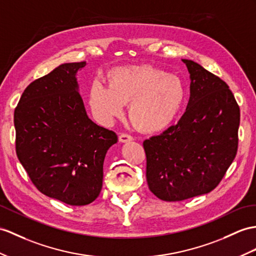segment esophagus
I'll use <instances>...</instances> for the list:
<instances>
[{"label":"esophagus","instance_id":"esophagus-1","mask_svg":"<svg viewBox=\"0 0 256 256\" xmlns=\"http://www.w3.org/2000/svg\"><path fill=\"white\" fill-rule=\"evenodd\" d=\"M134 138L130 134H122L120 136V141L122 142V143H127V142H130L132 141Z\"/></svg>","mask_w":256,"mask_h":256}]
</instances>
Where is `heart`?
Returning <instances> with one entry per match:
<instances>
[{
	"label": "heart",
	"mask_w": 256,
	"mask_h": 256,
	"mask_svg": "<svg viewBox=\"0 0 256 256\" xmlns=\"http://www.w3.org/2000/svg\"><path fill=\"white\" fill-rule=\"evenodd\" d=\"M108 86L93 82L90 108L98 120L112 122L130 103L129 116L143 132H158L176 120L186 96L182 80L152 66L116 67L108 74Z\"/></svg>",
	"instance_id": "obj_1"
}]
</instances>
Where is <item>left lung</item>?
Segmentation results:
<instances>
[{"label":"left lung","instance_id":"8db88e82","mask_svg":"<svg viewBox=\"0 0 256 256\" xmlns=\"http://www.w3.org/2000/svg\"><path fill=\"white\" fill-rule=\"evenodd\" d=\"M190 98L175 126L143 142L148 188L176 202L214 190L238 150L240 110L228 84L191 60Z\"/></svg>","mask_w":256,"mask_h":256}]
</instances>
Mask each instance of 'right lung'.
<instances>
[{"mask_svg":"<svg viewBox=\"0 0 256 256\" xmlns=\"http://www.w3.org/2000/svg\"><path fill=\"white\" fill-rule=\"evenodd\" d=\"M65 63L31 82L14 113L16 153L43 194L74 206L93 202L103 184V164L117 142L114 132L93 122L79 93L77 72Z\"/></svg>","mask_w":256,"mask_h":256,"instance_id":"right-lung-1","label":"right lung"}]
</instances>
